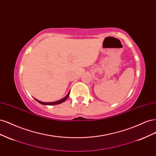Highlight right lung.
Instances as JSON below:
<instances>
[{"label": "right lung", "mask_w": 156, "mask_h": 156, "mask_svg": "<svg viewBox=\"0 0 156 156\" xmlns=\"http://www.w3.org/2000/svg\"><path fill=\"white\" fill-rule=\"evenodd\" d=\"M69 92L67 94V96H66L65 98H64L63 99H62V100H58V101H55V102H52V103H45V102H41V101H38V100H35L38 102V103H41V104H42V105H57V104H59V103H62V102H64V101H65L66 100H67V98H68V96H69Z\"/></svg>", "instance_id": "1"}]
</instances>
